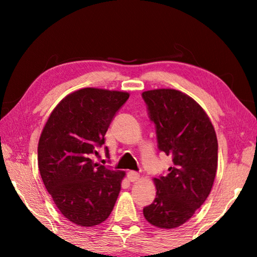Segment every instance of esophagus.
<instances>
[{
    "mask_svg": "<svg viewBox=\"0 0 257 257\" xmlns=\"http://www.w3.org/2000/svg\"><path fill=\"white\" fill-rule=\"evenodd\" d=\"M127 178H128V180L130 182H135V181H137L139 179V175L135 171H129L128 175H127Z\"/></svg>",
    "mask_w": 257,
    "mask_h": 257,
    "instance_id": "34e87169",
    "label": "esophagus"
}]
</instances>
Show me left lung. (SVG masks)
<instances>
[{"label":"left lung","mask_w":257,"mask_h":257,"mask_svg":"<svg viewBox=\"0 0 257 257\" xmlns=\"http://www.w3.org/2000/svg\"><path fill=\"white\" fill-rule=\"evenodd\" d=\"M142 95L156 125L159 149L173 162L167 176L153 179L156 197L143 213L154 227L178 228L211 193L217 169L216 134L204 108L180 90L160 88Z\"/></svg>","instance_id":"1"}]
</instances>
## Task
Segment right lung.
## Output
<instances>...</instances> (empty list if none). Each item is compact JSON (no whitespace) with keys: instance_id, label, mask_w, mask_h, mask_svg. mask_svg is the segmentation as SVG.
<instances>
[{"instance_id":"right-lung-1","label":"right lung","mask_w":257,"mask_h":257,"mask_svg":"<svg viewBox=\"0 0 257 257\" xmlns=\"http://www.w3.org/2000/svg\"><path fill=\"white\" fill-rule=\"evenodd\" d=\"M128 98L119 90L78 89L61 99L43 128L37 149L42 180L61 214L80 227L104 222L119 196L125 173L90 156Z\"/></svg>"}]
</instances>
